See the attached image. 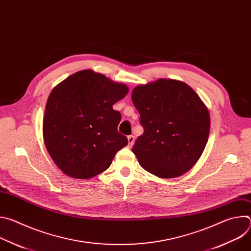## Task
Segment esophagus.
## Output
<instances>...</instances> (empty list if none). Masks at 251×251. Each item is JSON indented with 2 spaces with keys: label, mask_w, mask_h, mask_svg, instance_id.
Instances as JSON below:
<instances>
[{
  "label": "esophagus",
  "mask_w": 251,
  "mask_h": 251,
  "mask_svg": "<svg viewBox=\"0 0 251 251\" xmlns=\"http://www.w3.org/2000/svg\"><path fill=\"white\" fill-rule=\"evenodd\" d=\"M134 142H135V137H134L133 135L128 136V145H129V147H132V146H133Z\"/></svg>",
  "instance_id": "esophagus-1"
}]
</instances>
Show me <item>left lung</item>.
I'll list each match as a JSON object with an SVG mask.
<instances>
[{"label": "left lung", "instance_id": "left-lung-1", "mask_svg": "<svg viewBox=\"0 0 251 251\" xmlns=\"http://www.w3.org/2000/svg\"><path fill=\"white\" fill-rule=\"evenodd\" d=\"M144 133L132 148L141 167L162 177L180 176L201 156L210 129L209 112L187 83L160 78L132 91Z\"/></svg>", "mask_w": 251, "mask_h": 251}]
</instances>
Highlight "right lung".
<instances>
[{
    "mask_svg": "<svg viewBox=\"0 0 251 251\" xmlns=\"http://www.w3.org/2000/svg\"><path fill=\"white\" fill-rule=\"evenodd\" d=\"M126 84L91 69L71 75L50 92L43 122L46 148L66 176L90 178L111 165L128 140L117 130L113 105L128 94Z\"/></svg>",
    "mask_w": 251,
    "mask_h": 251,
    "instance_id": "obj_1",
    "label": "right lung"
}]
</instances>
